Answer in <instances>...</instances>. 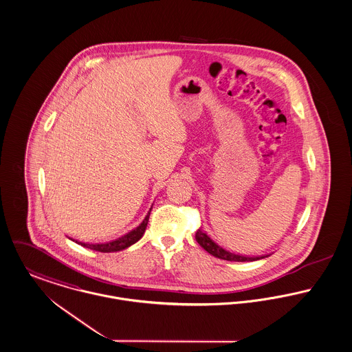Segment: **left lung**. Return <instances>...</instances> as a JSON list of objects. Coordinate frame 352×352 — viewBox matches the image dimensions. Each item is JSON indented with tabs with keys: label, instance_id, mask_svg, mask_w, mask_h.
Segmentation results:
<instances>
[{
	"label": "left lung",
	"instance_id": "left-lung-1",
	"mask_svg": "<svg viewBox=\"0 0 352 352\" xmlns=\"http://www.w3.org/2000/svg\"><path fill=\"white\" fill-rule=\"evenodd\" d=\"M195 240L197 243H199L208 253H210L212 256H214L217 258L221 260H226V261H239V263H243V261H257L261 260L264 257H268L270 254H261V256H245V254H240V253H234L230 252L225 248H222L221 245L210 239L208 236V233L202 229H198L195 233Z\"/></svg>",
	"mask_w": 352,
	"mask_h": 352
}]
</instances>
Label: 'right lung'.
Here are the masks:
<instances>
[{"instance_id":"add662e5","label":"right lung","mask_w":352,"mask_h":352,"mask_svg":"<svg viewBox=\"0 0 352 352\" xmlns=\"http://www.w3.org/2000/svg\"><path fill=\"white\" fill-rule=\"evenodd\" d=\"M151 209H153V206L150 208V210H148L147 216L144 217V219H143V221H142L136 228H134L133 230H130L129 233H126L124 236H122V237L116 239V240H111L109 243H81L79 240H72V239H71V240H72V241H75L76 243H79L81 246H84V248H88V249H92V250H98V252H103V253H111V252H119V250H123V249H126V248L131 246L133 243H138V241L143 237L144 230H146L147 223H148V218H150Z\"/></svg>"}]
</instances>
